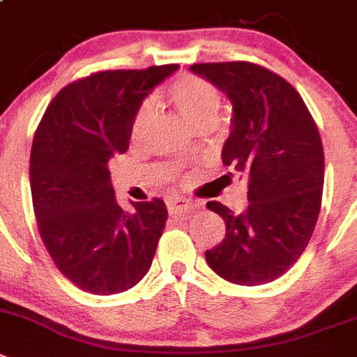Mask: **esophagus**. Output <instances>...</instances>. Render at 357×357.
Returning <instances> with one entry per match:
<instances>
[{"mask_svg":"<svg viewBox=\"0 0 357 357\" xmlns=\"http://www.w3.org/2000/svg\"><path fill=\"white\" fill-rule=\"evenodd\" d=\"M166 207H168L169 214H176V212L192 211V208H196V204L188 198H182V196H172L166 200Z\"/></svg>","mask_w":357,"mask_h":357,"instance_id":"34e87169","label":"esophagus"}]
</instances>
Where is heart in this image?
Masks as SVG:
<instances>
[{
	"instance_id": "obj_1",
	"label": "heart",
	"mask_w": 357,
	"mask_h": 357,
	"mask_svg": "<svg viewBox=\"0 0 357 357\" xmlns=\"http://www.w3.org/2000/svg\"><path fill=\"white\" fill-rule=\"evenodd\" d=\"M169 97L178 107L181 114L192 127L205 120L218 119L221 107V96L218 88L208 81L196 76H184L169 86ZM153 116V104L145 102L134 116L132 136L142 138Z\"/></svg>"
}]
</instances>
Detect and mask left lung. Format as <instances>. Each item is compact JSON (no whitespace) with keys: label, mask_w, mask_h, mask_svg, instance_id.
<instances>
[{"label":"left lung","mask_w":357,"mask_h":357,"mask_svg":"<svg viewBox=\"0 0 357 357\" xmlns=\"http://www.w3.org/2000/svg\"><path fill=\"white\" fill-rule=\"evenodd\" d=\"M231 104L221 159L248 181L250 205L235 214L207 208L227 225L223 243L205 251L215 274L237 285H264L285 274L306 250L320 212L324 150L305 100L283 77L248 61L198 63Z\"/></svg>","instance_id":"left-lung-1"}]
</instances>
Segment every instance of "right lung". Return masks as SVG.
<instances>
[{"label":"right lung","mask_w":357,"mask_h":357,"mask_svg":"<svg viewBox=\"0 0 357 357\" xmlns=\"http://www.w3.org/2000/svg\"><path fill=\"white\" fill-rule=\"evenodd\" d=\"M178 65L106 70L74 81L45 109L29 157L38 231L58 269L81 290L111 296L149 273L168 219L165 202L114 200L109 161L129 150L143 100Z\"/></svg>","instance_id":"1"}]
</instances>
